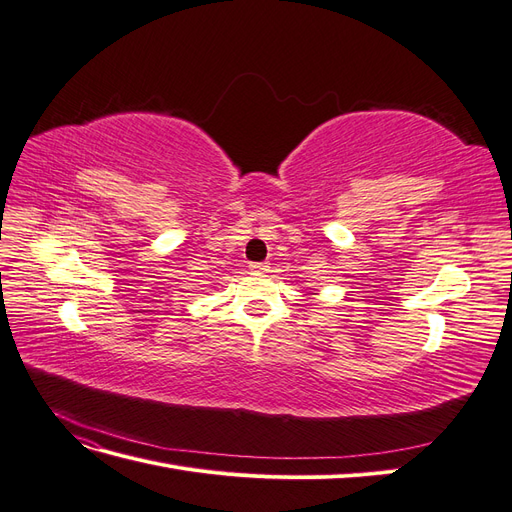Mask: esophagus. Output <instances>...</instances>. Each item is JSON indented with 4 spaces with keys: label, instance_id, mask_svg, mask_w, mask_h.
<instances>
[{
    "label": "esophagus",
    "instance_id": "34e87169",
    "mask_svg": "<svg viewBox=\"0 0 512 512\" xmlns=\"http://www.w3.org/2000/svg\"><path fill=\"white\" fill-rule=\"evenodd\" d=\"M250 269H252L254 273H267V271H269V265H267V262H252Z\"/></svg>",
    "mask_w": 512,
    "mask_h": 512
}]
</instances>
